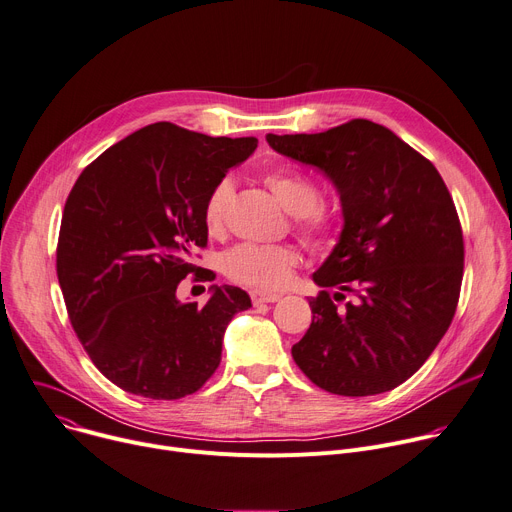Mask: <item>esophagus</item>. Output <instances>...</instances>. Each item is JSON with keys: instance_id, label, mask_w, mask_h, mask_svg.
Masks as SVG:
<instances>
[{"instance_id": "34e87169", "label": "esophagus", "mask_w": 512, "mask_h": 512, "mask_svg": "<svg viewBox=\"0 0 512 512\" xmlns=\"http://www.w3.org/2000/svg\"><path fill=\"white\" fill-rule=\"evenodd\" d=\"M251 300H253V304H269V302H277V300H280V294L253 290V292H251Z\"/></svg>"}]
</instances>
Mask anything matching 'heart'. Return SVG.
<instances>
[{"label": "heart", "instance_id": "heart-1", "mask_svg": "<svg viewBox=\"0 0 512 512\" xmlns=\"http://www.w3.org/2000/svg\"><path fill=\"white\" fill-rule=\"evenodd\" d=\"M265 183L280 204L296 216V226L304 235L322 239L335 230L337 216L329 208L318 204L320 192L308 175L296 169H280L267 173ZM230 200L232 183L230 179H220L204 202V222L212 232L224 226ZM298 259L300 255L292 245L243 243L224 253L222 269L230 280L239 284L255 288H280L286 284Z\"/></svg>", "mask_w": 512, "mask_h": 512}]
</instances>
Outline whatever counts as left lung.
Masks as SVG:
<instances>
[{"label":"left lung","mask_w":512,"mask_h":512,"mask_svg":"<svg viewBox=\"0 0 512 512\" xmlns=\"http://www.w3.org/2000/svg\"><path fill=\"white\" fill-rule=\"evenodd\" d=\"M273 151L314 165L341 196L339 243L312 275V324L292 357L318 388L374 396L406 382L453 320L463 235L435 165L363 118L316 134H267ZM336 288V294L328 290ZM354 300L339 309L334 300Z\"/></svg>","instance_id":"8db88e82"}]
</instances>
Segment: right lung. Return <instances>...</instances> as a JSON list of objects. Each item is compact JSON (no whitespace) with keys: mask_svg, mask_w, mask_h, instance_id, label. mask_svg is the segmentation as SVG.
<instances>
[{"mask_svg":"<svg viewBox=\"0 0 512 512\" xmlns=\"http://www.w3.org/2000/svg\"><path fill=\"white\" fill-rule=\"evenodd\" d=\"M257 138L208 136L157 122L112 145L65 202L57 275L89 359L124 392L177 400L216 371L222 337L251 298L212 286L204 306L175 292L208 243L204 202Z\"/></svg>","mask_w":512,"mask_h":512,"instance_id":"1","label":"right lung"}]
</instances>
